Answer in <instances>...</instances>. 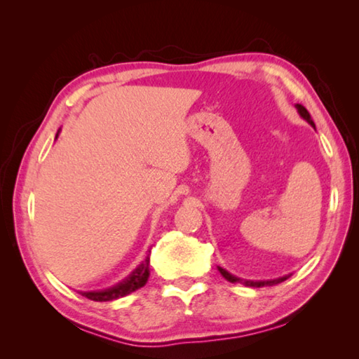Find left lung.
I'll return each mask as SVG.
<instances>
[{
    "instance_id": "1",
    "label": "left lung",
    "mask_w": 359,
    "mask_h": 359,
    "mask_svg": "<svg viewBox=\"0 0 359 359\" xmlns=\"http://www.w3.org/2000/svg\"><path fill=\"white\" fill-rule=\"evenodd\" d=\"M296 109H297V112H299L301 117L306 120L309 125H312L313 128H315V123H313V120L311 118V114L307 112V109L304 107V106H301V104H296ZM218 271H220V274L224 278H226L228 282H233V283L234 282H239L242 285H245V287H252V288L267 287V285H277V283H280L283 280H287V278L290 277V276H283V277H278V278H272V280H244V278H239V277L233 276V274H231V272H228L226 269H223V267H220V266H218Z\"/></svg>"
}]
</instances>
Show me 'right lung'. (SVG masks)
Listing matches in <instances>:
<instances>
[{"mask_svg": "<svg viewBox=\"0 0 359 359\" xmlns=\"http://www.w3.org/2000/svg\"><path fill=\"white\" fill-rule=\"evenodd\" d=\"M60 133V130H58ZM58 133L55 139L58 137ZM149 263H150V258L149 255L145 257V259L142 261L141 264H139L135 271L131 272V274L125 278V280H121L120 283L114 285L111 288H106V290H96V291H79L82 296L88 297V299L92 301H98V302H104V301H114V299H118V297H123V296H128L133 291H136L139 288H142L145 283L149 280V276H150V269H149Z\"/></svg>", "mask_w": 359, "mask_h": 359, "instance_id": "add662e5", "label": "right lung"}]
</instances>
